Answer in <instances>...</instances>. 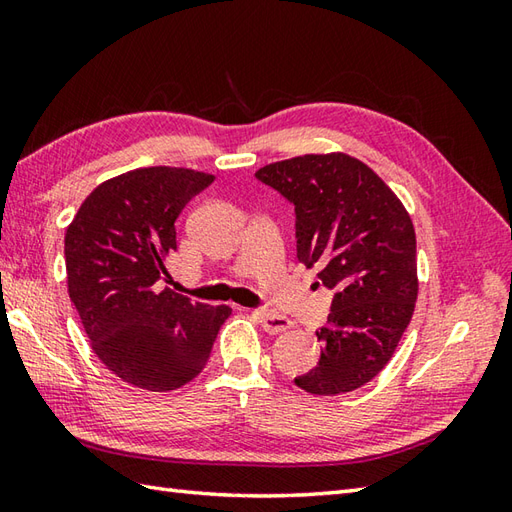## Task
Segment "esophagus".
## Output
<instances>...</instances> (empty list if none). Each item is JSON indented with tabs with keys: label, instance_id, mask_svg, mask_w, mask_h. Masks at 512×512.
I'll use <instances>...</instances> for the list:
<instances>
[{
	"label": "esophagus",
	"instance_id": "1",
	"mask_svg": "<svg viewBox=\"0 0 512 512\" xmlns=\"http://www.w3.org/2000/svg\"><path fill=\"white\" fill-rule=\"evenodd\" d=\"M255 317L259 319V323H262V328L268 334H279V332H286L288 328H292V321L286 319V317H281V314H277V312L257 310Z\"/></svg>",
	"mask_w": 512,
	"mask_h": 512
}]
</instances>
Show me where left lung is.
Returning <instances> with one entry per match:
<instances>
[{
	"label": "left lung",
	"instance_id": "obj_1",
	"mask_svg": "<svg viewBox=\"0 0 512 512\" xmlns=\"http://www.w3.org/2000/svg\"><path fill=\"white\" fill-rule=\"evenodd\" d=\"M295 206L297 257L332 290L319 365L295 378L317 396L369 383L394 354L418 297L416 233L405 206L361 160L299 156L255 173Z\"/></svg>",
	"mask_w": 512,
	"mask_h": 512
}]
</instances>
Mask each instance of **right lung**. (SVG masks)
Wrapping results in <instances>:
<instances>
[{
  "label": "right lung",
  "mask_w": 512,
  "mask_h": 512,
  "mask_svg": "<svg viewBox=\"0 0 512 512\" xmlns=\"http://www.w3.org/2000/svg\"><path fill=\"white\" fill-rule=\"evenodd\" d=\"M215 178L147 167L99 184L65 233L68 292L92 350L125 383L171 391L198 376L231 314L158 288L176 220Z\"/></svg>",
  "instance_id": "add662e5"
}]
</instances>
